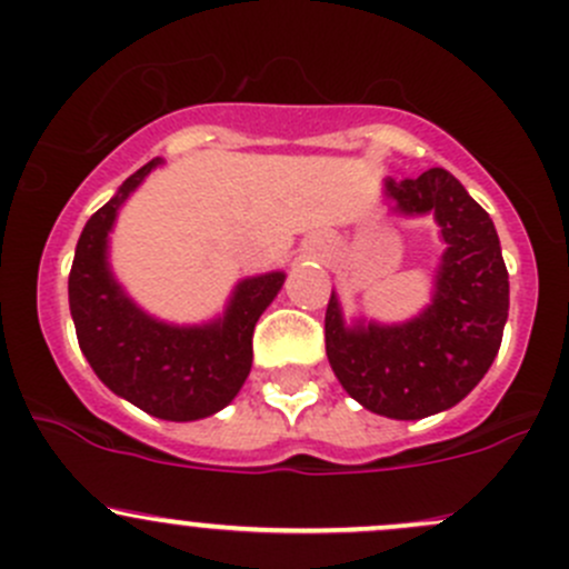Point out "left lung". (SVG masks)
<instances>
[{"label":"left lung","mask_w":569,"mask_h":569,"mask_svg":"<svg viewBox=\"0 0 569 569\" xmlns=\"http://www.w3.org/2000/svg\"><path fill=\"white\" fill-rule=\"evenodd\" d=\"M400 218L433 214L441 253L433 297L415 319L346 325L332 291L325 316L327 360L343 390L373 415L422 420L460 403L488 373L510 310V280L490 214L450 171L385 179Z\"/></svg>","instance_id":"8db88e82"}]
</instances>
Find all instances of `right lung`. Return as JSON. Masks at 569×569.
Returning <instances> with one entry per match:
<instances>
[{
    "label": "right lung",
    "instance_id": "right-lung-1",
    "mask_svg": "<svg viewBox=\"0 0 569 569\" xmlns=\"http://www.w3.org/2000/svg\"><path fill=\"white\" fill-rule=\"evenodd\" d=\"M158 166L163 160L154 158L124 179L83 226L68 278L70 316L83 357L113 395L158 420L193 422L226 409L242 390L256 321L283 289L286 272L242 278L223 313L204 325H171L136 305L109 264V234L119 209Z\"/></svg>",
    "mask_w": 569,
    "mask_h": 569
}]
</instances>
